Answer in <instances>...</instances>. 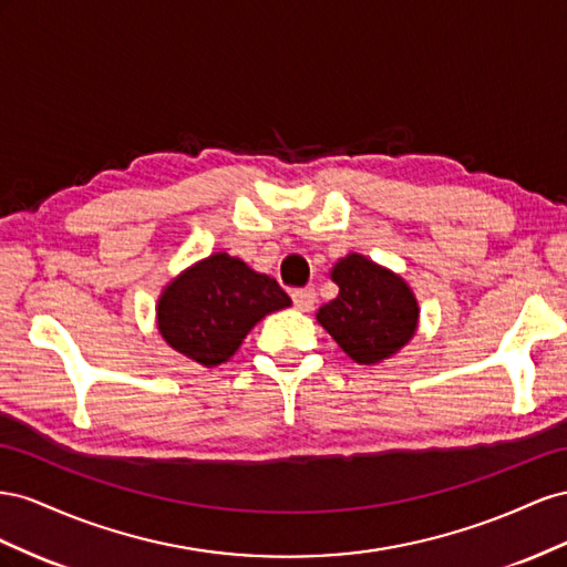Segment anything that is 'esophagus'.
Returning a JSON list of instances; mask_svg holds the SVG:
<instances>
[{
    "instance_id": "esophagus-1",
    "label": "esophagus",
    "mask_w": 567,
    "mask_h": 567,
    "mask_svg": "<svg viewBox=\"0 0 567 567\" xmlns=\"http://www.w3.org/2000/svg\"><path fill=\"white\" fill-rule=\"evenodd\" d=\"M292 301L299 311H311L318 297H316V289L313 287H301V289H295L292 292Z\"/></svg>"
}]
</instances>
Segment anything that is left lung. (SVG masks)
I'll list each match as a JSON object with an SVG mask.
<instances>
[{
    "label": "left lung",
    "mask_w": 567,
    "mask_h": 567,
    "mask_svg": "<svg viewBox=\"0 0 567 567\" xmlns=\"http://www.w3.org/2000/svg\"><path fill=\"white\" fill-rule=\"evenodd\" d=\"M339 295L320 306L318 322L355 363H378L409 342L417 303L394 272L351 254L332 270Z\"/></svg>",
    "instance_id": "8db88e82"
}]
</instances>
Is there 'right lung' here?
<instances>
[{
  "label": "right lung",
  "mask_w": 567,
  "mask_h": 567,
  "mask_svg": "<svg viewBox=\"0 0 567 567\" xmlns=\"http://www.w3.org/2000/svg\"><path fill=\"white\" fill-rule=\"evenodd\" d=\"M292 303L268 275L214 254L173 280L158 301L166 342L206 368L225 363L264 316Z\"/></svg>",
  "instance_id": "right-lung-1"
}]
</instances>
